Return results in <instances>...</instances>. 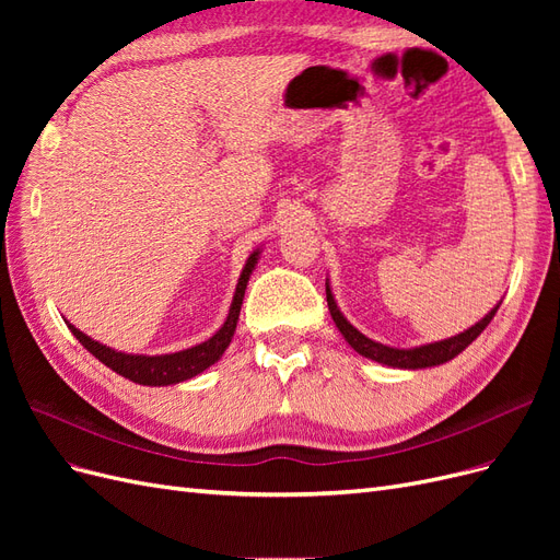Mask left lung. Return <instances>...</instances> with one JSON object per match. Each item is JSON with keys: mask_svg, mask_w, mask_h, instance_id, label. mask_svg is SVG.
<instances>
[{"mask_svg": "<svg viewBox=\"0 0 560 560\" xmlns=\"http://www.w3.org/2000/svg\"><path fill=\"white\" fill-rule=\"evenodd\" d=\"M327 303H329V313L336 322L338 331L343 334V338L350 343V348L354 352H360L362 358H369L374 362L395 366V369H428V366H439V364H444V362L457 358V354H460L474 341V338H477L490 325V319H493V315L500 308V303H498V306L490 311L483 319H479L477 325L469 327L463 334L444 338V341H434V343L418 346V348H389V346H383L378 341H371L369 336H364L362 331H358L350 325V322L343 317V313L338 311V306H336L334 294L329 290V282H327Z\"/></svg>", "mask_w": 560, "mask_h": 560, "instance_id": "obj_1", "label": "left lung"}]
</instances>
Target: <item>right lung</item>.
<instances>
[{"label": "right lung", "instance_id": "right-lung-1", "mask_svg": "<svg viewBox=\"0 0 560 560\" xmlns=\"http://www.w3.org/2000/svg\"><path fill=\"white\" fill-rule=\"evenodd\" d=\"M257 261H259V249H254L249 254L241 278H238V284H235L231 311H229V317L222 325V329H219L212 338H208L206 343H198L194 348H186V350L171 352V354H128V352H118V350H112L103 343L93 341L91 336L79 331L74 325H67V327H70V331L77 336V341L91 354H95L100 362L109 366L112 371H116L118 376H124L132 383L156 387V385H175L182 381H189V378L202 374L208 366H212L229 348L235 325H238L247 280L252 276L254 266H257Z\"/></svg>", "mask_w": 560, "mask_h": 560}]
</instances>
